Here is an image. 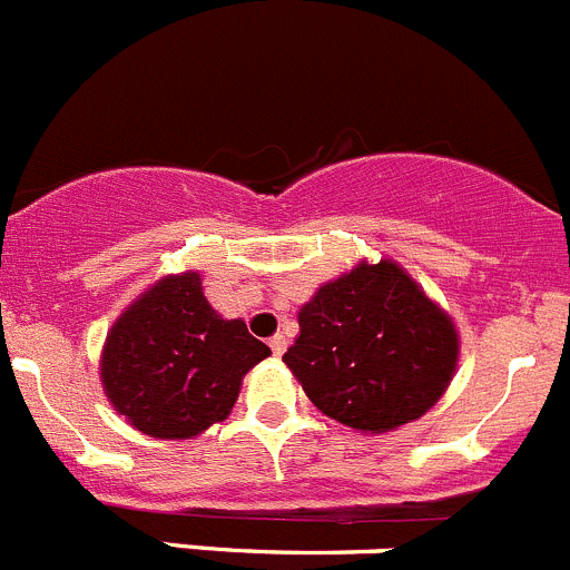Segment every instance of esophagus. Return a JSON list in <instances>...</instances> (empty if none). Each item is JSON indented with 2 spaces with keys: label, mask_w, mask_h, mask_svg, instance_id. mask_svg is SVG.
<instances>
[{
  "label": "esophagus",
  "mask_w": 570,
  "mask_h": 570,
  "mask_svg": "<svg viewBox=\"0 0 570 570\" xmlns=\"http://www.w3.org/2000/svg\"><path fill=\"white\" fill-rule=\"evenodd\" d=\"M269 347H273L275 356H284V351H286V336H284V334H275L273 340H269Z\"/></svg>",
  "instance_id": "obj_1"
}]
</instances>
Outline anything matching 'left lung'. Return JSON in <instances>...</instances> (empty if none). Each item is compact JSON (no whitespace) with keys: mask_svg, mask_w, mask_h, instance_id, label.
I'll return each mask as SVG.
<instances>
[{"mask_svg":"<svg viewBox=\"0 0 570 570\" xmlns=\"http://www.w3.org/2000/svg\"><path fill=\"white\" fill-rule=\"evenodd\" d=\"M297 325L284 364L320 412L362 434L423 417L460 362L454 317L392 258L325 281Z\"/></svg>","mask_w":570,"mask_h":570,"instance_id":"8db88e82","label":"left lung"}]
</instances>
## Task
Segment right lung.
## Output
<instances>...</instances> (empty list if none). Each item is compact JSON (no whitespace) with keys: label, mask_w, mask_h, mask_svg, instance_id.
I'll return each instance as SVG.
<instances>
[{"label":"right lung","mask_w":570,"mask_h":570,"mask_svg":"<svg viewBox=\"0 0 570 570\" xmlns=\"http://www.w3.org/2000/svg\"><path fill=\"white\" fill-rule=\"evenodd\" d=\"M269 356L245 320H225L186 269L147 286L105 336L99 381L116 414L156 440H191L223 423L242 379Z\"/></svg>","instance_id":"add662e5"}]
</instances>
